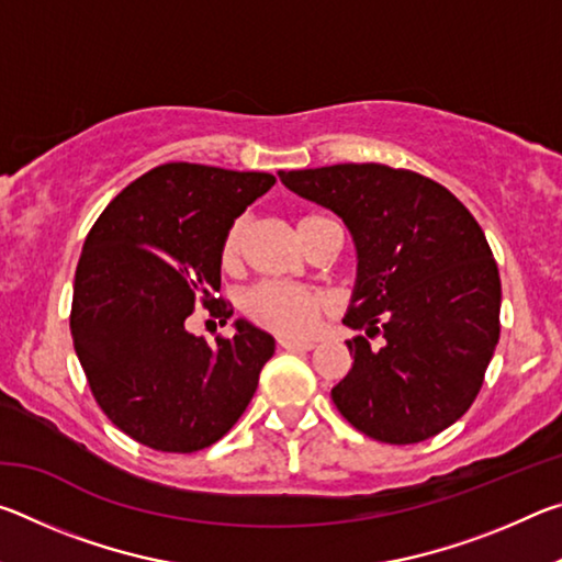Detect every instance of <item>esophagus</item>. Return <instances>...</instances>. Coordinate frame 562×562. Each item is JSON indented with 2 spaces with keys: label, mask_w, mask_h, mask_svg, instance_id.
<instances>
[{
  "label": "esophagus",
  "mask_w": 562,
  "mask_h": 562,
  "mask_svg": "<svg viewBox=\"0 0 562 562\" xmlns=\"http://www.w3.org/2000/svg\"><path fill=\"white\" fill-rule=\"evenodd\" d=\"M278 345H280L282 349H290V351H310V349H315V341H310V339H290V337H280V339H278Z\"/></svg>",
  "instance_id": "1"
}]
</instances>
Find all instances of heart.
<instances>
[{
    "instance_id": "b5f03b06",
    "label": "heart",
    "mask_w": 562,
    "mask_h": 562,
    "mask_svg": "<svg viewBox=\"0 0 562 562\" xmlns=\"http://www.w3.org/2000/svg\"><path fill=\"white\" fill-rule=\"evenodd\" d=\"M325 215L304 213L297 221V233L302 227L322 221ZM247 223L245 217H237L227 227L221 247H217V262L225 272L237 270L243 255ZM327 310V297L317 290L297 288V284L280 282H260L252 290L245 292L243 312L245 317L268 331L282 337H302L315 327L317 317Z\"/></svg>"
}]
</instances>
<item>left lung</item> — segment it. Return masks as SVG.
Instances as JSON below:
<instances>
[{"label": "left lung", "instance_id": "8db88e82", "mask_svg": "<svg viewBox=\"0 0 562 562\" xmlns=\"http://www.w3.org/2000/svg\"><path fill=\"white\" fill-rule=\"evenodd\" d=\"M294 193L335 211L357 245L339 414L369 439H431L469 412L501 335V278L486 235L451 190L414 170L339 164L280 170Z\"/></svg>", "mask_w": 562, "mask_h": 562}]
</instances>
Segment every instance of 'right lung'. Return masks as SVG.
<instances>
[{
  "instance_id": "add662e5",
  "label": "right lung",
  "mask_w": 562,
  "mask_h": 562,
  "mask_svg": "<svg viewBox=\"0 0 562 562\" xmlns=\"http://www.w3.org/2000/svg\"><path fill=\"white\" fill-rule=\"evenodd\" d=\"M270 173L166 164L106 205L76 265L71 339L91 394L133 441L166 453L207 449L258 389L274 339L237 319L233 339L195 337V307L225 325L217 247Z\"/></svg>"
}]
</instances>
